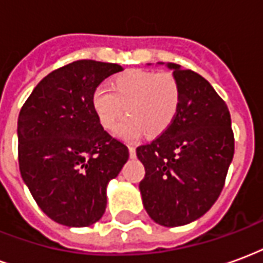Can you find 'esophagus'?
<instances>
[{
	"mask_svg": "<svg viewBox=\"0 0 263 263\" xmlns=\"http://www.w3.org/2000/svg\"><path fill=\"white\" fill-rule=\"evenodd\" d=\"M128 149H129V156H131V158H135V156H137V151H135V148H134L132 145H129Z\"/></svg>",
	"mask_w": 263,
	"mask_h": 263,
	"instance_id": "obj_1",
	"label": "esophagus"
}]
</instances>
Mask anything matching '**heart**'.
I'll return each mask as SVG.
<instances>
[{
    "label": "heart",
    "mask_w": 263,
    "mask_h": 263,
    "mask_svg": "<svg viewBox=\"0 0 263 263\" xmlns=\"http://www.w3.org/2000/svg\"><path fill=\"white\" fill-rule=\"evenodd\" d=\"M92 109L104 128H112L126 108L124 120L115 126L114 134L132 141L146 132L156 137L175 120L180 104V86L172 73H154L132 69L114 80L112 88L105 84L94 90Z\"/></svg>",
    "instance_id": "obj_1"
}]
</instances>
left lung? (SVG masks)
<instances>
[{"label": "left lung", "mask_w": 263, "mask_h": 263, "mask_svg": "<svg viewBox=\"0 0 263 263\" xmlns=\"http://www.w3.org/2000/svg\"><path fill=\"white\" fill-rule=\"evenodd\" d=\"M166 66L179 81L180 104L162 135L137 148L145 166L139 190L155 222L179 227L217 201L234 156V134L228 107L209 81L176 63Z\"/></svg>", "instance_id": "1"}]
</instances>
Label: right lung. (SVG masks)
<instances>
[{"label":"right lung","mask_w":263,"mask_h":263,"mask_svg":"<svg viewBox=\"0 0 263 263\" xmlns=\"http://www.w3.org/2000/svg\"><path fill=\"white\" fill-rule=\"evenodd\" d=\"M122 67L77 60L39 81L18 117L21 176L49 218L88 227L103 217L107 184L129 158L92 109L94 90Z\"/></svg>","instance_id":"obj_1"}]
</instances>
